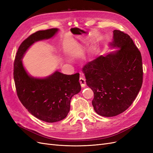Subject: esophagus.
I'll return each mask as SVG.
<instances>
[{
  "label": "esophagus",
  "mask_w": 153,
  "mask_h": 153,
  "mask_svg": "<svg viewBox=\"0 0 153 153\" xmlns=\"http://www.w3.org/2000/svg\"><path fill=\"white\" fill-rule=\"evenodd\" d=\"M79 81H80V84H81V86L82 87H84L85 86V84H86V82H85V79L84 78V76H81L80 78Z\"/></svg>",
  "instance_id": "1"
}]
</instances>
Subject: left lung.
Masks as SVG:
<instances>
[{"label": "left lung", "instance_id": "1", "mask_svg": "<svg viewBox=\"0 0 153 153\" xmlns=\"http://www.w3.org/2000/svg\"><path fill=\"white\" fill-rule=\"evenodd\" d=\"M114 53L100 56L83 68L86 83L94 92L92 104L101 116L113 117L127 110L143 82L141 53L128 34L114 30Z\"/></svg>", "mask_w": 153, "mask_h": 153}]
</instances>
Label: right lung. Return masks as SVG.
Here are the masks:
<instances>
[{
  "label": "right lung",
  "instance_id": "right-lung-1",
  "mask_svg": "<svg viewBox=\"0 0 153 153\" xmlns=\"http://www.w3.org/2000/svg\"><path fill=\"white\" fill-rule=\"evenodd\" d=\"M57 30H39L30 35L20 45L14 62L13 76L18 98L32 115L47 123L61 121L67 116L71 98L81 90L79 73L67 75L55 71L46 78H34L27 73L21 59L30 45L52 38Z\"/></svg>",
  "mask_w": 153,
  "mask_h": 153
}]
</instances>
